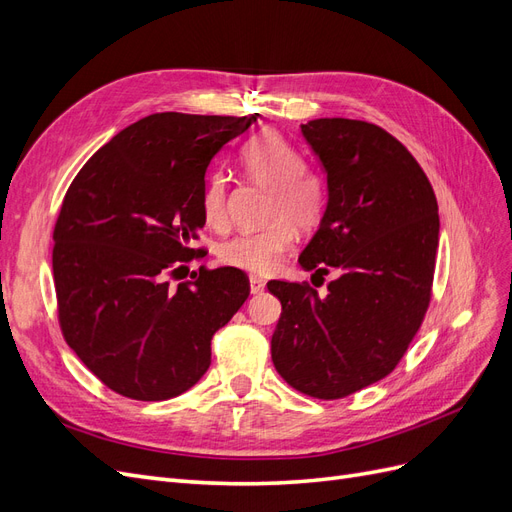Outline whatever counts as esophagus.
I'll return each mask as SVG.
<instances>
[{
	"instance_id": "1",
	"label": "esophagus",
	"mask_w": 512,
	"mask_h": 512,
	"mask_svg": "<svg viewBox=\"0 0 512 512\" xmlns=\"http://www.w3.org/2000/svg\"><path fill=\"white\" fill-rule=\"evenodd\" d=\"M250 292H252V294L265 292V282H262L260 277H250Z\"/></svg>"
}]
</instances>
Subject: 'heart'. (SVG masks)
<instances>
[{"instance_id": "1", "label": "heart", "mask_w": 512, "mask_h": 512, "mask_svg": "<svg viewBox=\"0 0 512 512\" xmlns=\"http://www.w3.org/2000/svg\"><path fill=\"white\" fill-rule=\"evenodd\" d=\"M245 175L269 188L267 224L254 232H241L222 243L220 260L232 269L267 275L282 265L299 230H316L329 207V183L320 170L307 166L303 153L286 136L265 130L247 141L239 151ZM228 177L220 170L203 185L200 209L205 222L220 230L228 222Z\"/></svg>"}]
</instances>
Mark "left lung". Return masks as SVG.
<instances>
[{
    "mask_svg": "<svg viewBox=\"0 0 512 512\" xmlns=\"http://www.w3.org/2000/svg\"><path fill=\"white\" fill-rule=\"evenodd\" d=\"M301 132L327 170L329 207L299 262L339 275L324 292L307 282L267 284L282 303L271 359L299 393L342 399L389 376L421 329L438 200L412 153L376 123L314 119Z\"/></svg>",
    "mask_w": 512,
    "mask_h": 512,
    "instance_id": "left-lung-1",
    "label": "left lung"
}]
</instances>
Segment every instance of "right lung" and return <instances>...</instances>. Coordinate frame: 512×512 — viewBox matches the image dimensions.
<instances>
[{
	"instance_id": "right-lung-1",
	"label": "right lung",
	"mask_w": 512,
	"mask_h": 512,
	"mask_svg": "<svg viewBox=\"0 0 512 512\" xmlns=\"http://www.w3.org/2000/svg\"><path fill=\"white\" fill-rule=\"evenodd\" d=\"M156 113L87 160L53 230L59 327L108 389L138 401L177 397L211 365L215 331L250 297L241 269L194 271L192 239L211 158L256 121Z\"/></svg>"
}]
</instances>
